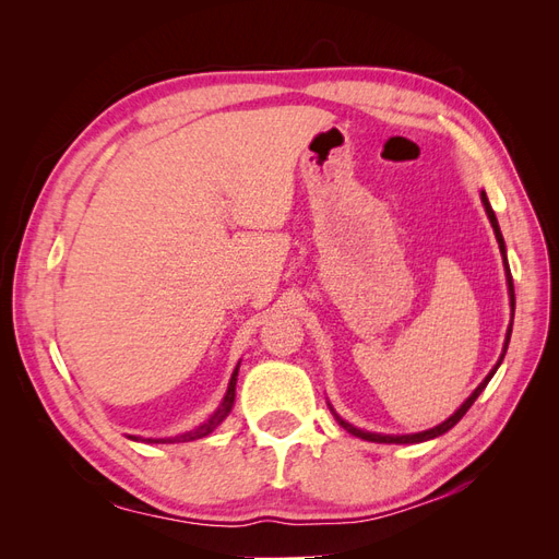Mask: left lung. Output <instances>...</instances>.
Segmentation results:
<instances>
[{
	"label": "left lung",
	"mask_w": 559,
	"mask_h": 559,
	"mask_svg": "<svg viewBox=\"0 0 559 559\" xmlns=\"http://www.w3.org/2000/svg\"><path fill=\"white\" fill-rule=\"evenodd\" d=\"M480 200H483V205H485V212H487V218H489V224H492V228H495V235H497V242H499V249H501V253H503V267H506V282H509V298H511V314H515V292H513V277H511V267H509V261H506V245H503V235H501V230H499V222H497V216H495V212H492V205H489V200H487V195H485V191H480ZM511 331H513V319H511V324H509V331H506V341H503V352H501V357H499V361H497V366L489 370V376L476 386V392H473L462 405H460V411H456L452 417H448L443 425H438V427H433V429H427V431H419V433H405V436H384V433H370V431H364V429H357V427H352L349 421H345L341 415H337L335 411H333V405L329 403V408H331V413H333V417L337 419V425H341L345 431H349L352 436H359V438H364V441H370V443H421V441H429V438H436V436H443L445 431H450L456 421H460L464 415H466V411L471 408L473 405V401H476L478 396H480V392L483 389L487 386V382L492 380V376L497 373V368H499V364L503 361V354H506V349H509V343H511Z\"/></svg>",
	"instance_id": "8db88e82"
}]
</instances>
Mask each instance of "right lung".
I'll return each mask as SVG.
<instances>
[{"instance_id":"right-lung-1","label":"right lung","mask_w":559,"mask_h":559,"mask_svg":"<svg viewBox=\"0 0 559 559\" xmlns=\"http://www.w3.org/2000/svg\"><path fill=\"white\" fill-rule=\"evenodd\" d=\"M238 370H240V364L235 366V370H233V376H230V382H228V389H226V396H224L222 405H218V408L210 415L207 421H202L200 427H195V429H191V431H186V433H179V436H173V438H142V441H144V443H189V441H198V438L212 433V431L228 417V413H230V408H233V403H235V384H238ZM128 438H132V441H140L138 436H128Z\"/></svg>"}]
</instances>
